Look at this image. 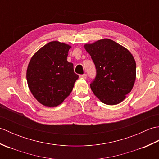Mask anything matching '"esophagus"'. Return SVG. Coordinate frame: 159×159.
Returning a JSON list of instances; mask_svg holds the SVG:
<instances>
[{
	"label": "esophagus",
	"instance_id": "obj_1",
	"mask_svg": "<svg viewBox=\"0 0 159 159\" xmlns=\"http://www.w3.org/2000/svg\"><path fill=\"white\" fill-rule=\"evenodd\" d=\"M79 77L80 78V79H85L86 78H87V74H81V75H80V76H79Z\"/></svg>",
	"mask_w": 159,
	"mask_h": 159
}]
</instances>
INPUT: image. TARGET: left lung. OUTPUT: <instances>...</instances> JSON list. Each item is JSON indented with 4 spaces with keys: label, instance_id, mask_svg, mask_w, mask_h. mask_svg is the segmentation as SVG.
<instances>
[{
    "label": "left lung",
    "instance_id": "left-lung-1",
    "mask_svg": "<svg viewBox=\"0 0 159 159\" xmlns=\"http://www.w3.org/2000/svg\"><path fill=\"white\" fill-rule=\"evenodd\" d=\"M85 48L96 66V75L90 84L93 93L108 105L122 102L135 81L133 56L126 48L109 39L85 44Z\"/></svg>",
    "mask_w": 159,
    "mask_h": 159
}]
</instances>
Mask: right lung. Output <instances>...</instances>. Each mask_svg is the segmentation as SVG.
Returning a JSON list of instances; mask_svg holds the SVG:
<instances>
[{
    "label": "right lung",
    "instance_id": "add662e5",
    "mask_svg": "<svg viewBox=\"0 0 159 159\" xmlns=\"http://www.w3.org/2000/svg\"><path fill=\"white\" fill-rule=\"evenodd\" d=\"M71 46L57 41L42 47L29 63L26 80L31 92L43 105L61 104L72 92L79 75L67 61Z\"/></svg>",
    "mask_w": 159,
    "mask_h": 159
}]
</instances>
